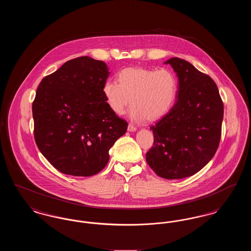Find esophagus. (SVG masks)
Listing matches in <instances>:
<instances>
[{
	"instance_id": "1",
	"label": "esophagus",
	"mask_w": 251,
	"mask_h": 251,
	"mask_svg": "<svg viewBox=\"0 0 251 251\" xmlns=\"http://www.w3.org/2000/svg\"><path fill=\"white\" fill-rule=\"evenodd\" d=\"M128 131H136V127H135V126H133L132 124H131V123H130V124L128 125Z\"/></svg>"
}]
</instances>
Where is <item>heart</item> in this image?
I'll return each mask as SVG.
<instances>
[{"mask_svg":"<svg viewBox=\"0 0 251 251\" xmlns=\"http://www.w3.org/2000/svg\"><path fill=\"white\" fill-rule=\"evenodd\" d=\"M118 82L108 80L102 86L109 108L122 115L131 101L130 117L135 121H155L173 107L178 95V79L167 70L128 68L119 73Z\"/></svg>","mask_w":251,"mask_h":251,"instance_id":"heart-1","label":"heart"}]
</instances>
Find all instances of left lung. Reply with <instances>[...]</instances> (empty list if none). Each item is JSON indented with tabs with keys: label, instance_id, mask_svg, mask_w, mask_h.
I'll return each instance as SVG.
<instances>
[{
	"label": "left lung",
	"instance_id": "obj_1",
	"mask_svg": "<svg viewBox=\"0 0 251 251\" xmlns=\"http://www.w3.org/2000/svg\"><path fill=\"white\" fill-rule=\"evenodd\" d=\"M169 64L179 80L176 102L151 127L154 143L146 160L164 179L190 177L214 157L221 137L224 107L214 80L178 57Z\"/></svg>",
	"mask_w": 251,
	"mask_h": 251
}]
</instances>
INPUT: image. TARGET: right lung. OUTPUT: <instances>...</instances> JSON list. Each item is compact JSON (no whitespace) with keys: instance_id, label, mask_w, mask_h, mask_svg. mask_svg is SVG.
<instances>
[{"instance_id":"obj_1","label":"right lung","mask_w":251,"mask_h":251,"mask_svg":"<svg viewBox=\"0 0 251 251\" xmlns=\"http://www.w3.org/2000/svg\"><path fill=\"white\" fill-rule=\"evenodd\" d=\"M107 65L88 56L66 62L42 79L33 102L35 140L60 172L88 177L102 170L128 123L108 106Z\"/></svg>"}]
</instances>
